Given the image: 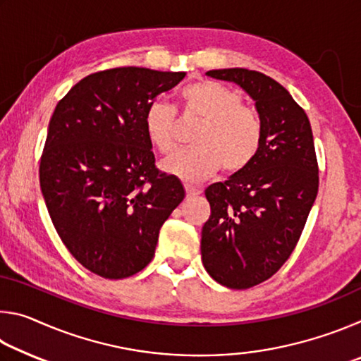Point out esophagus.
Listing matches in <instances>:
<instances>
[{
    "label": "esophagus",
    "mask_w": 361,
    "mask_h": 361,
    "mask_svg": "<svg viewBox=\"0 0 361 361\" xmlns=\"http://www.w3.org/2000/svg\"><path fill=\"white\" fill-rule=\"evenodd\" d=\"M185 189H186V194L188 195H195V194L202 192V188L191 185V183H185Z\"/></svg>",
    "instance_id": "esophagus-1"
}]
</instances>
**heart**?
Wrapping results in <instances>:
<instances>
[{"label":"heart","instance_id":"obj_1","mask_svg":"<svg viewBox=\"0 0 361 361\" xmlns=\"http://www.w3.org/2000/svg\"><path fill=\"white\" fill-rule=\"evenodd\" d=\"M181 119L200 121L194 130V146L175 152L161 164L164 172L181 180L200 181L224 169L237 173L253 162L262 142V121L255 108L242 103V95L216 81H195L180 92ZM178 114L167 102H154L146 109L145 132L149 143L170 154L178 142Z\"/></svg>","mask_w":361,"mask_h":361}]
</instances>
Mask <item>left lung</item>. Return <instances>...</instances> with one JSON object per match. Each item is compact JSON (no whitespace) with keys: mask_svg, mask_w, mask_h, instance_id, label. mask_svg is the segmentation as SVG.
Segmentation results:
<instances>
[{"mask_svg":"<svg viewBox=\"0 0 361 361\" xmlns=\"http://www.w3.org/2000/svg\"><path fill=\"white\" fill-rule=\"evenodd\" d=\"M207 76L235 82L256 102L262 142L253 162L205 189L210 218L200 253L213 280L247 290L271 279L295 250L319 192L312 127L276 79L245 68Z\"/></svg>","mask_w":361,"mask_h":361,"instance_id":"1","label":"left lung"}]
</instances>
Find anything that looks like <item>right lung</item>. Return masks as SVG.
<instances>
[{
    "label": "right lung",
    "mask_w": 361,
    "mask_h": 361,
    "mask_svg": "<svg viewBox=\"0 0 361 361\" xmlns=\"http://www.w3.org/2000/svg\"><path fill=\"white\" fill-rule=\"evenodd\" d=\"M186 73L121 66L85 76L57 103L39 162V185L57 234L103 279L149 264L159 231L185 199L181 181L156 167L146 109Z\"/></svg>",
    "instance_id": "1"
}]
</instances>
